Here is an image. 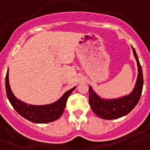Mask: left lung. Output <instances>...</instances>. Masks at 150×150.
Segmentation results:
<instances>
[{
    "instance_id": "left-lung-1",
    "label": "left lung",
    "mask_w": 150,
    "mask_h": 150,
    "mask_svg": "<svg viewBox=\"0 0 150 150\" xmlns=\"http://www.w3.org/2000/svg\"><path fill=\"white\" fill-rule=\"evenodd\" d=\"M133 53L137 63L138 75L133 91L128 95L115 99H103L97 95L89 86L88 101L91 108L96 116L104 120H115L128 114L137 104L142 94L144 86L142 67L137 53L132 47Z\"/></svg>"
}]
</instances>
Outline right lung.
Segmentation results:
<instances>
[{"label":"right lung","instance_id":"1","mask_svg":"<svg viewBox=\"0 0 150 150\" xmlns=\"http://www.w3.org/2000/svg\"><path fill=\"white\" fill-rule=\"evenodd\" d=\"M7 98L15 110L22 117L34 123H48L57 120L62 115L65 108L67 98L76 87L68 90L62 98L52 104L46 105H32L21 101L12 92L9 83V71L5 79Z\"/></svg>","mask_w":150,"mask_h":150}]
</instances>
